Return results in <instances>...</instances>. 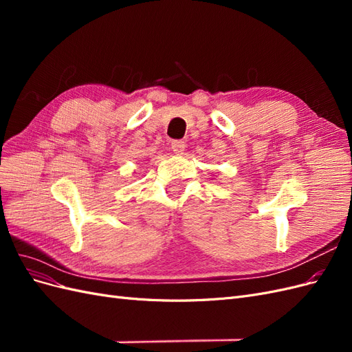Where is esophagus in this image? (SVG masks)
Returning a JSON list of instances; mask_svg holds the SVG:
<instances>
[{
	"instance_id": "1",
	"label": "esophagus",
	"mask_w": 352,
	"mask_h": 352,
	"mask_svg": "<svg viewBox=\"0 0 352 352\" xmlns=\"http://www.w3.org/2000/svg\"><path fill=\"white\" fill-rule=\"evenodd\" d=\"M172 150H173L175 154L182 155L184 151H185V142H182V141H173L172 142Z\"/></svg>"
}]
</instances>
